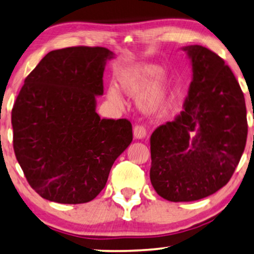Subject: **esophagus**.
Returning <instances> with one entry per match:
<instances>
[{
  "label": "esophagus",
  "instance_id": "34e87169",
  "mask_svg": "<svg viewBox=\"0 0 254 254\" xmlns=\"http://www.w3.org/2000/svg\"><path fill=\"white\" fill-rule=\"evenodd\" d=\"M133 135L135 139H143L147 135L146 127L142 126H137L133 128Z\"/></svg>",
  "mask_w": 254,
  "mask_h": 254
}]
</instances>
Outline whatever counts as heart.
<instances>
[{
    "mask_svg": "<svg viewBox=\"0 0 254 254\" xmlns=\"http://www.w3.org/2000/svg\"><path fill=\"white\" fill-rule=\"evenodd\" d=\"M123 92L130 97H139V107L148 114H162L171 100L170 82L162 68L150 63H140L128 68L120 79ZM108 99L117 106L122 105V97L114 89L108 90Z\"/></svg>",
    "mask_w": 254,
    "mask_h": 254,
    "instance_id": "obj_1",
    "label": "heart"
}]
</instances>
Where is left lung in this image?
<instances>
[{
    "mask_svg": "<svg viewBox=\"0 0 254 254\" xmlns=\"http://www.w3.org/2000/svg\"><path fill=\"white\" fill-rule=\"evenodd\" d=\"M191 82L184 111L150 135V181L171 202L214 194L232 178L248 137L244 94L224 59L202 45L184 47Z\"/></svg>",
    "mask_w": 254,
    "mask_h": 254,
    "instance_id": "1",
    "label": "left lung"
}]
</instances>
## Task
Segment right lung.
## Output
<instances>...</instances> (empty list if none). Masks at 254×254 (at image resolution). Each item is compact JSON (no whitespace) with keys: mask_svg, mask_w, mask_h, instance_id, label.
Instances as JSON below:
<instances>
[{"mask_svg":"<svg viewBox=\"0 0 254 254\" xmlns=\"http://www.w3.org/2000/svg\"><path fill=\"white\" fill-rule=\"evenodd\" d=\"M113 58L100 47L54 50L25 78L11 114L13 149L30 187L45 199L92 200L132 141L130 121L96 112Z\"/></svg>","mask_w":254,"mask_h":254,"instance_id":"add662e5","label":"right lung"}]
</instances>
